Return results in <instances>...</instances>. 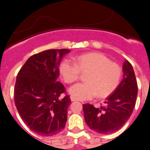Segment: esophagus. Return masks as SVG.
<instances>
[{
  "label": "esophagus",
  "mask_w": 150,
  "mask_h": 150,
  "mask_svg": "<svg viewBox=\"0 0 150 150\" xmlns=\"http://www.w3.org/2000/svg\"><path fill=\"white\" fill-rule=\"evenodd\" d=\"M70 100H71V101H72V102L76 101V99H75V98H74V97H72V96H71V97H70Z\"/></svg>",
  "instance_id": "1"
}]
</instances>
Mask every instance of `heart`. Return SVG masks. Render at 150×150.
Returning a JSON list of instances; mask_svg holds the SVG:
<instances>
[{
    "mask_svg": "<svg viewBox=\"0 0 150 150\" xmlns=\"http://www.w3.org/2000/svg\"><path fill=\"white\" fill-rule=\"evenodd\" d=\"M75 61L66 59L59 67L64 81L71 83L79 78L81 72L87 74L86 83H79L69 88V93L78 100L103 98L111 94L120 83L122 69L107 56L98 53H90L75 58Z\"/></svg>",
    "mask_w": 150,
    "mask_h": 150,
    "instance_id": "b5f03b06",
    "label": "heart"
}]
</instances>
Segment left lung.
<instances>
[{
	"label": "left lung",
	"mask_w": 150,
	"mask_h": 150,
	"mask_svg": "<svg viewBox=\"0 0 150 150\" xmlns=\"http://www.w3.org/2000/svg\"><path fill=\"white\" fill-rule=\"evenodd\" d=\"M123 79L117 89L105 101V106L83 105L84 119L90 129L101 134H109L123 127L131 116L138 94L137 81L131 64L125 61Z\"/></svg>",
	"instance_id": "8db88e82"
}]
</instances>
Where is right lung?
Returning <instances> with one entry per match:
<instances>
[{"mask_svg":"<svg viewBox=\"0 0 150 150\" xmlns=\"http://www.w3.org/2000/svg\"><path fill=\"white\" fill-rule=\"evenodd\" d=\"M69 52L47 50L30 56L18 72L14 102L20 117L36 134L51 136L62 131L67 120L69 95L61 98L65 88L58 81L59 64Z\"/></svg>","mask_w":150,"mask_h":150,"instance_id":"right-lung-1","label":"right lung"}]
</instances>
